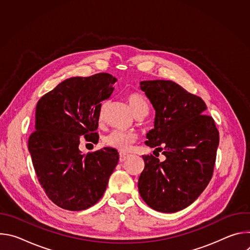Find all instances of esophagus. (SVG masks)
<instances>
[{
    "mask_svg": "<svg viewBox=\"0 0 250 250\" xmlns=\"http://www.w3.org/2000/svg\"><path fill=\"white\" fill-rule=\"evenodd\" d=\"M127 158H128V155H127V154H125V153H121V154H120V161H121V162H125Z\"/></svg>",
    "mask_w": 250,
    "mask_h": 250,
    "instance_id": "34e87169",
    "label": "esophagus"
}]
</instances>
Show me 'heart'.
I'll use <instances>...</instances> for the list:
<instances>
[{"mask_svg":"<svg viewBox=\"0 0 250 250\" xmlns=\"http://www.w3.org/2000/svg\"><path fill=\"white\" fill-rule=\"evenodd\" d=\"M127 102L130 105V108L135 115L137 116H146L149 110L148 103L146 100V98L142 96L139 93H131L127 96ZM104 106L105 104H103L100 112H99V120L102 122L104 120ZM137 135L133 131L129 130H120V129H115L111 131L108 135H106L104 139V144L112 147L115 148L121 152H127L133 142L136 140Z\"/></svg>","mask_w":250,"mask_h":250,"instance_id":"obj_1","label":"heart"}]
</instances>
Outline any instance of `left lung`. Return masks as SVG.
<instances>
[{
  "label": "left lung",
  "instance_id": "1",
  "mask_svg": "<svg viewBox=\"0 0 250 250\" xmlns=\"http://www.w3.org/2000/svg\"><path fill=\"white\" fill-rule=\"evenodd\" d=\"M155 110L154 128L146 145L165 155L164 161L144 155L138 192L153 209L176 212L189 207L208 186L219 146V131L198 96L169 80L141 81ZM154 150V151H155Z\"/></svg>",
  "mask_w": 250,
  "mask_h": 250
}]
</instances>
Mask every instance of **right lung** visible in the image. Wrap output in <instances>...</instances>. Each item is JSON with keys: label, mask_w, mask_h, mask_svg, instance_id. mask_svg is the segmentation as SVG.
I'll return each instance as SVG.
<instances>
[{"label": "right lung", "mask_w": 250, "mask_h": 250, "mask_svg": "<svg viewBox=\"0 0 250 250\" xmlns=\"http://www.w3.org/2000/svg\"><path fill=\"white\" fill-rule=\"evenodd\" d=\"M117 78L108 73L72 77L58 84L39 101L35 130L28 150L42 187L58 207L83 210L104 195L119 162L115 148L83 154L82 135L93 144L102 102L110 99Z\"/></svg>", "instance_id": "obj_1"}]
</instances>
